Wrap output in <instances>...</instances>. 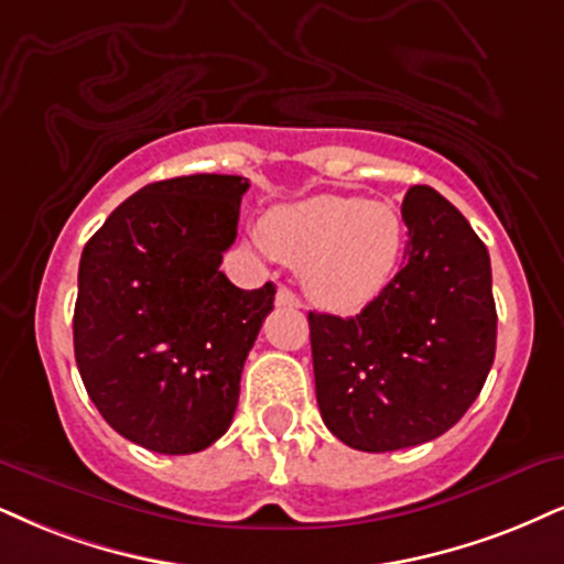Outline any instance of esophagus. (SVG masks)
<instances>
[{
  "mask_svg": "<svg viewBox=\"0 0 564 564\" xmlns=\"http://www.w3.org/2000/svg\"><path fill=\"white\" fill-rule=\"evenodd\" d=\"M276 305H282V308H301V297L290 288H280L276 290Z\"/></svg>",
  "mask_w": 564,
  "mask_h": 564,
  "instance_id": "34e87169",
  "label": "esophagus"
}]
</instances>
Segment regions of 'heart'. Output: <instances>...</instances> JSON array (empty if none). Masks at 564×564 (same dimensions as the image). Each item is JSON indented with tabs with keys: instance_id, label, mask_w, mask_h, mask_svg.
Masks as SVG:
<instances>
[{
	"instance_id": "heart-1",
	"label": "heart",
	"mask_w": 564,
	"mask_h": 564,
	"mask_svg": "<svg viewBox=\"0 0 564 564\" xmlns=\"http://www.w3.org/2000/svg\"><path fill=\"white\" fill-rule=\"evenodd\" d=\"M261 250L303 267L311 301L350 314L384 293L405 250V221L392 204L358 196H314L267 214Z\"/></svg>"
}]
</instances>
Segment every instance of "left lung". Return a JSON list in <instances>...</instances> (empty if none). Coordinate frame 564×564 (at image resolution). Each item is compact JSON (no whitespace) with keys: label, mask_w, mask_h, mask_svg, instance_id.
Returning a JSON list of instances; mask_svg holds the SVG:
<instances>
[{"label":"left lung","mask_w":564,"mask_h":564,"mask_svg":"<svg viewBox=\"0 0 564 564\" xmlns=\"http://www.w3.org/2000/svg\"><path fill=\"white\" fill-rule=\"evenodd\" d=\"M405 267L350 318L308 314L326 429L360 452L431 442L481 392L497 347L491 261L468 219L434 187L402 200Z\"/></svg>","instance_id":"left-lung-1"}]
</instances>
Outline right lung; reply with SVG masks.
<instances>
[{
	"label": "right lung",
	"mask_w": 564,
	"mask_h": 564,
	"mask_svg": "<svg viewBox=\"0 0 564 564\" xmlns=\"http://www.w3.org/2000/svg\"><path fill=\"white\" fill-rule=\"evenodd\" d=\"M248 180L151 183L86 242L73 316L88 398L124 440L191 455L232 423L240 373L276 288L240 290L219 271L238 238Z\"/></svg>",
	"instance_id": "right-lung-1"
}]
</instances>
